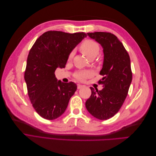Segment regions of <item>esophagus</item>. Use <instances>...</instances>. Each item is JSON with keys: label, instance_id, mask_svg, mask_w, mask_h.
I'll return each instance as SVG.
<instances>
[{"label": "esophagus", "instance_id": "1", "mask_svg": "<svg viewBox=\"0 0 156 156\" xmlns=\"http://www.w3.org/2000/svg\"><path fill=\"white\" fill-rule=\"evenodd\" d=\"M83 87V85H81V84H77V88L78 89H81Z\"/></svg>", "mask_w": 156, "mask_h": 156}]
</instances>
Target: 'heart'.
Instances as JSON below:
<instances>
[{
	"label": "heart",
	"mask_w": 156,
	"mask_h": 156,
	"mask_svg": "<svg viewBox=\"0 0 156 156\" xmlns=\"http://www.w3.org/2000/svg\"><path fill=\"white\" fill-rule=\"evenodd\" d=\"M80 51L89 59H94L98 55L100 51V45L96 41L92 40H84L79 46ZM73 52H71L68 56V60H72ZM90 75L88 72H80L75 74V77L79 81H83Z\"/></svg>",
	"instance_id": "b5f03b06"
}]
</instances>
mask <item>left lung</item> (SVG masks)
<instances>
[{"label": "left lung", "mask_w": 156, "mask_h": 156, "mask_svg": "<svg viewBox=\"0 0 156 156\" xmlns=\"http://www.w3.org/2000/svg\"><path fill=\"white\" fill-rule=\"evenodd\" d=\"M103 48L104 61L99 83L101 90L90 87L91 96L85 103L88 111L98 119L107 120L115 116L127 97L132 81L129 55L122 42L111 32L87 33Z\"/></svg>", "instance_id": "8db88e82"}]
</instances>
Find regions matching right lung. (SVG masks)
<instances>
[{
  "label": "right lung",
  "mask_w": 156,
  "mask_h": 156,
  "mask_svg": "<svg viewBox=\"0 0 156 156\" xmlns=\"http://www.w3.org/2000/svg\"><path fill=\"white\" fill-rule=\"evenodd\" d=\"M87 36L84 32L49 30L30 49L24 77L32 105L44 119L54 120L62 115L76 91V84L58 81L55 72L65 67L71 51Z\"/></svg>",
  "instance_id": "right-lung-1"
}]
</instances>
